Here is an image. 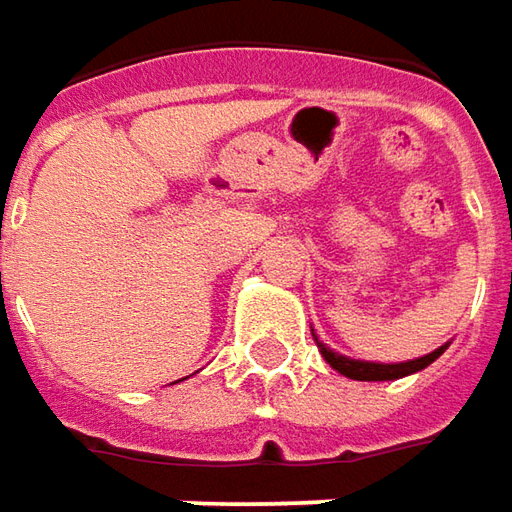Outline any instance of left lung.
Instances as JSON below:
<instances>
[{"mask_svg": "<svg viewBox=\"0 0 512 512\" xmlns=\"http://www.w3.org/2000/svg\"><path fill=\"white\" fill-rule=\"evenodd\" d=\"M312 338H315V344L321 349V355L327 360L329 366L335 369V372H341L349 380H400V377L414 375V372H423L425 366H431L434 360L440 358L442 352L451 346V341L440 349H434V352H428L423 358H414V360H403V363H375V360H355V358H346L341 352H335V349H329L327 344H321L318 341V335L312 332Z\"/></svg>", "mask_w": 512, "mask_h": 512, "instance_id": "left-lung-1", "label": "left lung"}]
</instances>
